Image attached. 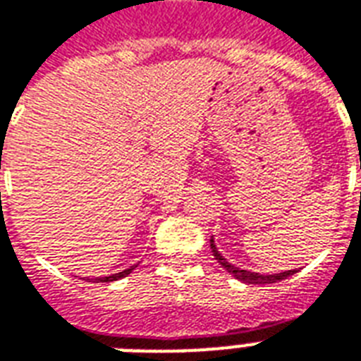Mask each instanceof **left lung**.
<instances>
[{"label":"left lung","mask_w":361,"mask_h":361,"mask_svg":"<svg viewBox=\"0 0 361 361\" xmlns=\"http://www.w3.org/2000/svg\"><path fill=\"white\" fill-rule=\"evenodd\" d=\"M210 247H212V254L217 259V263L224 267L225 271L233 274L236 280H240V282H246V284H274V282H280V280L288 279L291 276L293 272L297 271H286V272H279V274H259V272H252V271H244V269H238V267L231 265L227 263L224 255L217 252L216 244H214V238H210Z\"/></svg>","instance_id":"obj_1"}]
</instances>
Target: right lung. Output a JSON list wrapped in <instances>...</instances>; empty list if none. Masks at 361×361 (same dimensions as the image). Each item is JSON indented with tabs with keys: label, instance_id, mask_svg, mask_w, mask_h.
Segmentation results:
<instances>
[{
	"label": "right lung",
	"instance_id": "add662e5",
	"mask_svg": "<svg viewBox=\"0 0 361 361\" xmlns=\"http://www.w3.org/2000/svg\"><path fill=\"white\" fill-rule=\"evenodd\" d=\"M134 271V267H130V269H125L123 272H117V274H111V276H102V279H87L89 282H114V280H119V279H125L126 274H130V272Z\"/></svg>",
	"mask_w": 361,
	"mask_h": 361
}]
</instances>
